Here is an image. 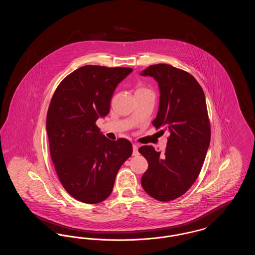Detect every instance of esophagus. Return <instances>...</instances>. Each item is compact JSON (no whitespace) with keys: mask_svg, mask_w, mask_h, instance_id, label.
I'll return each instance as SVG.
<instances>
[{"mask_svg":"<svg viewBox=\"0 0 255 255\" xmlns=\"http://www.w3.org/2000/svg\"><path fill=\"white\" fill-rule=\"evenodd\" d=\"M138 155V146L136 144H133V156Z\"/></svg>","mask_w":255,"mask_h":255,"instance_id":"1","label":"esophagus"}]
</instances>
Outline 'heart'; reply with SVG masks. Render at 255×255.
<instances>
[{
  "label": "heart",
  "instance_id": "obj_1",
  "mask_svg": "<svg viewBox=\"0 0 255 255\" xmlns=\"http://www.w3.org/2000/svg\"><path fill=\"white\" fill-rule=\"evenodd\" d=\"M139 91H148V90H146V89H139L137 92H139Z\"/></svg>",
  "mask_w": 255,
  "mask_h": 255
}]
</instances>
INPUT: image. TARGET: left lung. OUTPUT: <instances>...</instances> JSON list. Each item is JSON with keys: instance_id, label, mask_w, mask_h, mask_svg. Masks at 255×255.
I'll return each mask as SVG.
<instances>
[{"instance_id": "obj_1", "label": "left lung", "mask_w": 255, "mask_h": 255, "mask_svg": "<svg viewBox=\"0 0 255 255\" xmlns=\"http://www.w3.org/2000/svg\"><path fill=\"white\" fill-rule=\"evenodd\" d=\"M140 75L158 82L159 105L153 125L170 133L164 154L153 146L138 149L148 161L141 185L154 199L168 202L184 194L203 167L210 143L206 97L190 73L170 65L149 66Z\"/></svg>"}]
</instances>
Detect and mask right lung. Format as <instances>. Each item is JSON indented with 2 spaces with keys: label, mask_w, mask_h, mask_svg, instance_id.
I'll return each instance as SVG.
<instances>
[{
  "label": "right lung",
  "mask_w": 255,
  "mask_h": 255,
  "mask_svg": "<svg viewBox=\"0 0 255 255\" xmlns=\"http://www.w3.org/2000/svg\"><path fill=\"white\" fill-rule=\"evenodd\" d=\"M132 72L84 66L69 74L51 98L47 115L51 159L66 191L82 203L107 199L119 170L132 155L129 140H111L96 124L109 114L116 88Z\"/></svg>",
  "instance_id": "right-lung-1"
}]
</instances>
